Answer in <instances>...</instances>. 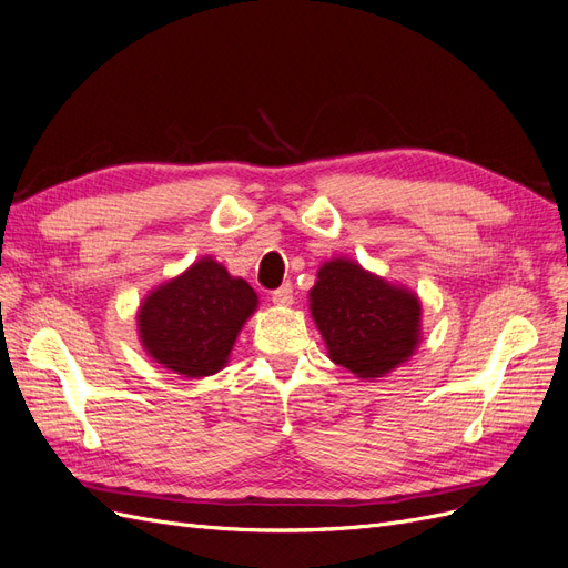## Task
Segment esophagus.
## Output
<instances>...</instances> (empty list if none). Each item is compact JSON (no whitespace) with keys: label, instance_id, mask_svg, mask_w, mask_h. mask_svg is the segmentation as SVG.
Segmentation results:
<instances>
[{"label":"esophagus","instance_id":"obj_1","mask_svg":"<svg viewBox=\"0 0 568 568\" xmlns=\"http://www.w3.org/2000/svg\"><path fill=\"white\" fill-rule=\"evenodd\" d=\"M272 301H274V305H291V301H294V286L286 282L280 288H274Z\"/></svg>","mask_w":568,"mask_h":568}]
</instances>
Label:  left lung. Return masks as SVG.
<instances>
[{
  "label": "left lung",
  "instance_id": "left-lung-1",
  "mask_svg": "<svg viewBox=\"0 0 568 568\" xmlns=\"http://www.w3.org/2000/svg\"><path fill=\"white\" fill-rule=\"evenodd\" d=\"M311 313L332 363L359 379L386 376L419 343V298L346 257L320 267L311 288Z\"/></svg>",
  "mask_w": 568,
  "mask_h": 568
}]
</instances>
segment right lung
Returning <instances> with one entry per match:
<instances>
[{
	"label": "right lung",
	"instance_id": "1",
	"mask_svg": "<svg viewBox=\"0 0 568 568\" xmlns=\"http://www.w3.org/2000/svg\"><path fill=\"white\" fill-rule=\"evenodd\" d=\"M257 307L251 284L201 257L144 298L136 326L144 351L165 369L199 379L227 365L234 341Z\"/></svg>",
	"mask_w": 568,
	"mask_h": 568
}]
</instances>
